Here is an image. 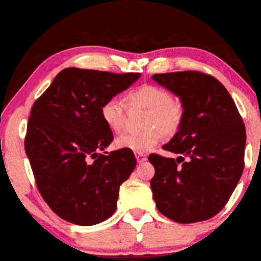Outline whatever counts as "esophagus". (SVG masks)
<instances>
[{"mask_svg": "<svg viewBox=\"0 0 261 261\" xmlns=\"http://www.w3.org/2000/svg\"><path fill=\"white\" fill-rule=\"evenodd\" d=\"M136 159L138 163H144L147 161V156L143 153H136Z\"/></svg>", "mask_w": 261, "mask_h": 261, "instance_id": "1", "label": "esophagus"}]
</instances>
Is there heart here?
Returning a JSON list of instances; mask_svg holds the SVG:
<instances>
[{
  "label": "heart",
  "instance_id": "1",
  "mask_svg": "<svg viewBox=\"0 0 261 261\" xmlns=\"http://www.w3.org/2000/svg\"><path fill=\"white\" fill-rule=\"evenodd\" d=\"M125 98L130 107L146 108L144 125L147 127L143 131L125 132L117 137L115 145L118 148L145 153L160 141V129L164 135H172L178 130L182 120V108L165 89L153 84H144L132 90ZM124 112V102L118 98L108 99L100 107L101 120L113 132L122 129Z\"/></svg>",
  "mask_w": 261,
  "mask_h": 261
}]
</instances>
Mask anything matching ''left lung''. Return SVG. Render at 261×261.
I'll return each mask as SVG.
<instances>
[{"mask_svg": "<svg viewBox=\"0 0 261 261\" xmlns=\"http://www.w3.org/2000/svg\"><path fill=\"white\" fill-rule=\"evenodd\" d=\"M156 83L179 97L182 120L162 148L177 160L149 155L150 188L158 210L180 224L216 216L228 202L244 169L245 126L226 88L201 72L155 74Z\"/></svg>", "mask_w": 261, "mask_h": 261, "instance_id": "left-lung-1", "label": "left lung"}]
</instances>
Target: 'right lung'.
Masks as SVG:
<instances>
[{
	"mask_svg": "<svg viewBox=\"0 0 261 261\" xmlns=\"http://www.w3.org/2000/svg\"><path fill=\"white\" fill-rule=\"evenodd\" d=\"M140 75L66 68L33 105L25 150L42 197L61 219L92 226L115 212L137 161L129 149L98 153L114 138L100 107Z\"/></svg>",
	"mask_w": 261,
	"mask_h": 261,
	"instance_id": "add662e5",
	"label": "right lung"
}]
</instances>
